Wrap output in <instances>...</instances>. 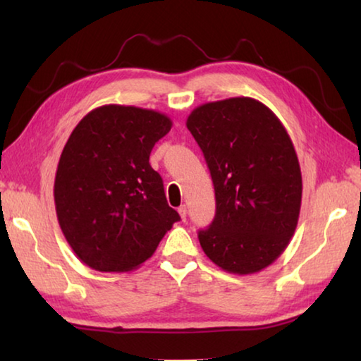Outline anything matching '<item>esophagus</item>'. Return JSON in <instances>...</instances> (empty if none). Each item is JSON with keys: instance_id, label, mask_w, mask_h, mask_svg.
I'll use <instances>...</instances> for the list:
<instances>
[{"instance_id": "obj_1", "label": "esophagus", "mask_w": 361, "mask_h": 361, "mask_svg": "<svg viewBox=\"0 0 361 361\" xmlns=\"http://www.w3.org/2000/svg\"><path fill=\"white\" fill-rule=\"evenodd\" d=\"M178 213L183 221H186V215H188V210H186V205H180L178 207Z\"/></svg>"}]
</instances>
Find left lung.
Masks as SVG:
<instances>
[{
    "mask_svg": "<svg viewBox=\"0 0 361 361\" xmlns=\"http://www.w3.org/2000/svg\"><path fill=\"white\" fill-rule=\"evenodd\" d=\"M186 126L215 186V218L199 231L200 247L226 272H259L282 255L298 224L302 178L291 138L250 97L197 106Z\"/></svg>",
    "mask_w": 361,
    "mask_h": 361,
    "instance_id": "obj_1",
    "label": "left lung"
}]
</instances>
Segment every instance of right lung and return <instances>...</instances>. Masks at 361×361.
Instances as JSON below:
<instances>
[{"mask_svg":"<svg viewBox=\"0 0 361 361\" xmlns=\"http://www.w3.org/2000/svg\"><path fill=\"white\" fill-rule=\"evenodd\" d=\"M172 129L154 109L105 105L85 114L60 156L54 200L60 229L84 264L100 272L137 269L180 221L152 146Z\"/></svg>","mask_w":361,"mask_h":361,"instance_id":"1","label":"right lung"}]
</instances>
